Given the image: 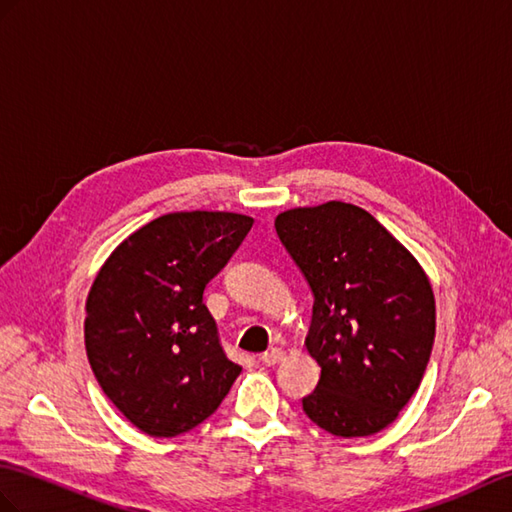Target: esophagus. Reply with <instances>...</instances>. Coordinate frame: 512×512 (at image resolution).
<instances>
[{
  "label": "esophagus",
  "instance_id": "obj_1",
  "mask_svg": "<svg viewBox=\"0 0 512 512\" xmlns=\"http://www.w3.org/2000/svg\"><path fill=\"white\" fill-rule=\"evenodd\" d=\"M282 358H284V352L280 350V347H271V350H267L263 356H260V360H263L265 365H276Z\"/></svg>",
  "mask_w": 512,
  "mask_h": 512
}]
</instances>
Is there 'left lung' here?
Instances as JSON below:
<instances>
[{
    "label": "left lung",
    "instance_id": "obj_1",
    "mask_svg": "<svg viewBox=\"0 0 512 512\" xmlns=\"http://www.w3.org/2000/svg\"><path fill=\"white\" fill-rule=\"evenodd\" d=\"M276 232L315 297L306 350L321 378L302 400L304 413L343 439L384 430L419 389L432 354L428 276L354 204L286 210Z\"/></svg>",
    "mask_w": 512,
    "mask_h": 512
}]
</instances>
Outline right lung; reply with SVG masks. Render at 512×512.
Returning a JSON list of instances; mask_svg holds the SVG:
<instances>
[{
  "label": "right lung",
  "mask_w": 512,
  "mask_h": 512,
  "mask_svg": "<svg viewBox=\"0 0 512 512\" xmlns=\"http://www.w3.org/2000/svg\"><path fill=\"white\" fill-rule=\"evenodd\" d=\"M252 223L208 210L162 215L99 269L86 299V356L108 400L141 432L193 430L241 373L223 352L204 289Z\"/></svg>",
  "instance_id": "add662e5"
}]
</instances>
